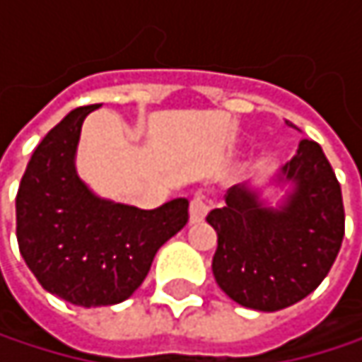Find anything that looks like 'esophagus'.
<instances>
[{
  "label": "esophagus",
  "mask_w": 362,
  "mask_h": 362,
  "mask_svg": "<svg viewBox=\"0 0 362 362\" xmlns=\"http://www.w3.org/2000/svg\"><path fill=\"white\" fill-rule=\"evenodd\" d=\"M207 211H209V205H207L205 197L203 194H194L192 201H190V222L192 224L203 222L205 216H207Z\"/></svg>",
  "instance_id": "34e87169"
}]
</instances>
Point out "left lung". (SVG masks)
<instances>
[{
  "label": "left lung",
  "instance_id": "1",
  "mask_svg": "<svg viewBox=\"0 0 362 362\" xmlns=\"http://www.w3.org/2000/svg\"><path fill=\"white\" fill-rule=\"evenodd\" d=\"M270 184L289 186L274 207L253 184H237L226 192V205L207 216L218 233L216 283L230 300L259 313L287 308L313 293L344 239L341 188L315 140H300Z\"/></svg>",
  "mask_w": 362,
  "mask_h": 362
}]
</instances>
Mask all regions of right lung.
<instances>
[{"label":"right lung","instance_id":"right-lung-1","mask_svg":"<svg viewBox=\"0 0 362 362\" xmlns=\"http://www.w3.org/2000/svg\"><path fill=\"white\" fill-rule=\"evenodd\" d=\"M71 110L39 142L16 194V239L41 287L75 306H112L146 279L159 247L188 222V199L140 209L98 197L75 168L83 119Z\"/></svg>","mask_w":362,"mask_h":362}]
</instances>
